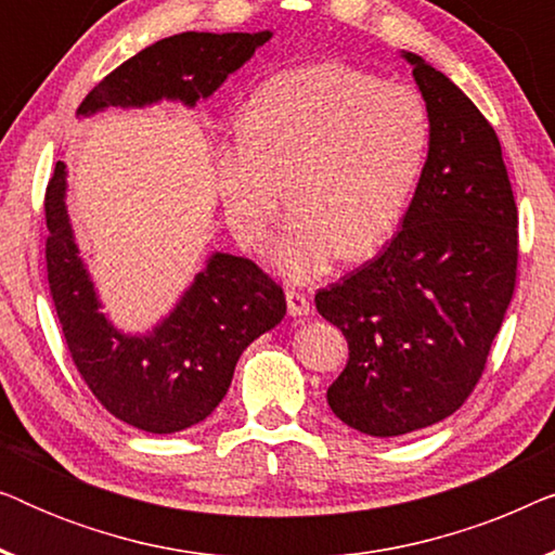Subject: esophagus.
<instances>
[{
	"label": "esophagus",
	"mask_w": 555,
	"mask_h": 555,
	"mask_svg": "<svg viewBox=\"0 0 555 555\" xmlns=\"http://www.w3.org/2000/svg\"><path fill=\"white\" fill-rule=\"evenodd\" d=\"M285 300H287V315L302 318V315L313 313V306H310V300L302 293H298V291H287Z\"/></svg>",
	"instance_id": "obj_1"
}]
</instances>
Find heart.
<instances>
[{"mask_svg":"<svg viewBox=\"0 0 555 555\" xmlns=\"http://www.w3.org/2000/svg\"><path fill=\"white\" fill-rule=\"evenodd\" d=\"M429 111L414 88L340 63L272 75L217 149V189L242 245L268 237L287 202L272 264L293 280L338 257L366 260L399 230L427 162Z\"/></svg>","mask_w":555,"mask_h":555,"instance_id":"1","label":"heart"}]
</instances>
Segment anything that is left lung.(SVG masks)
Instances as JSON below:
<instances>
[{
	"label": "left lung",
	"mask_w": 555,
	"mask_h": 555,
	"mask_svg": "<svg viewBox=\"0 0 555 555\" xmlns=\"http://www.w3.org/2000/svg\"><path fill=\"white\" fill-rule=\"evenodd\" d=\"M401 57L431 124L414 199L376 260L315 295L348 340L328 406L371 437L431 427L465 404L518 270V207L495 131L444 73Z\"/></svg>",
	"instance_id": "left-lung-1"
}]
</instances>
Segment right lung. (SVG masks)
Listing matches in <instances>:
<instances>
[{
  "label": "right lung",
  "mask_w": 555,
  "mask_h": 555,
  "mask_svg": "<svg viewBox=\"0 0 555 555\" xmlns=\"http://www.w3.org/2000/svg\"><path fill=\"white\" fill-rule=\"evenodd\" d=\"M270 37V29L164 37L105 75L80 103L78 116L162 101L194 108ZM65 179V164L57 162L44 194L50 230L44 260L73 363L116 420L151 435L194 427L224 399L242 351L285 318L283 287L247 257L211 253L162 323L146 333L118 331L101 310L75 242Z\"/></svg>",
  "instance_id": "right-lung-1"
}]
</instances>
